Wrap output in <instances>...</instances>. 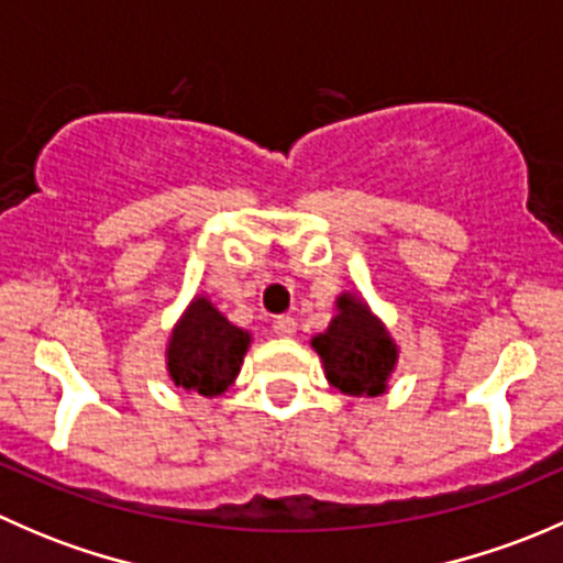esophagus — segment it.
I'll list each match as a JSON object with an SVG mask.
<instances>
[{
  "label": "esophagus",
  "instance_id": "1",
  "mask_svg": "<svg viewBox=\"0 0 563 563\" xmlns=\"http://www.w3.org/2000/svg\"><path fill=\"white\" fill-rule=\"evenodd\" d=\"M275 334L277 338H294L297 334V321L291 316H277L275 318Z\"/></svg>",
  "mask_w": 563,
  "mask_h": 563
}]
</instances>
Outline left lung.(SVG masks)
Here are the masks:
<instances>
[{
    "label": "left lung",
    "mask_w": 563,
    "mask_h": 563,
    "mask_svg": "<svg viewBox=\"0 0 563 563\" xmlns=\"http://www.w3.org/2000/svg\"><path fill=\"white\" fill-rule=\"evenodd\" d=\"M334 310L338 313L327 332L310 340L323 362L327 382L351 397L384 395L400 354L397 343L382 318L356 294H340Z\"/></svg>",
    "instance_id": "obj_1"
}]
</instances>
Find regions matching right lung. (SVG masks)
I'll return each mask as SVG.
<instances>
[{
	"mask_svg": "<svg viewBox=\"0 0 563 563\" xmlns=\"http://www.w3.org/2000/svg\"><path fill=\"white\" fill-rule=\"evenodd\" d=\"M250 343L247 329L234 327L203 294L192 297L168 338V376L185 391L223 395L240 376Z\"/></svg>",
	"mask_w": 563,
	"mask_h": 563,
	"instance_id": "add662e5",
	"label": "right lung"
}]
</instances>
